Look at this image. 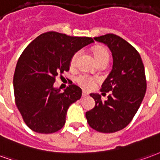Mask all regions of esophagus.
Here are the masks:
<instances>
[{
	"label": "esophagus",
	"mask_w": 160,
	"mask_h": 160,
	"mask_svg": "<svg viewBox=\"0 0 160 160\" xmlns=\"http://www.w3.org/2000/svg\"><path fill=\"white\" fill-rule=\"evenodd\" d=\"M87 95H88V93H87V92L82 91V97H86Z\"/></svg>",
	"instance_id": "1"
}]
</instances>
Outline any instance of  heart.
Segmentation results:
<instances>
[{
  "instance_id": "b5f03b06",
  "label": "heart",
  "mask_w": 160,
  "mask_h": 160,
  "mask_svg": "<svg viewBox=\"0 0 160 160\" xmlns=\"http://www.w3.org/2000/svg\"><path fill=\"white\" fill-rule=\"evenodd\" d=\"M93 54H94V58H95L97 62L101 61L102 59H108V58H109V54L107 53V51L102 47H95L93 49ZM78 55V53H76L73 54L72 59H71V66L75 65ZM77 82H78V84L81 85L83 88H91L92 87H94L95 79L88 75H80L77 78Z\"/></svg>"
}]
</instances>
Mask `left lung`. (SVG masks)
Listing matches in <instances>:
<instances>
[{
	"instance_id": "8db88e82",
	"label": "left lung",
	"mask_w": 160,
	"mask_h": 160,
	"mask_svg": "<svg viewBox=\"0 0 160 160\" xmlns=\"http://www.w3.org/2000/svg\"><path fill=\"white\" fill-rule=\"evenodd\" d=\"M94 39L112 52V69L101 88L102 94H111L105 101L99 94H90L95 106L86 112V118L99 132H117L131 122L143 101L147 90L145 69L139 53L123 38L107 34Z\"/></svg>"
}]
</instances>
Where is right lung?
Wrapping results in <instances>:
<instances>
[{"instance_id":"add662e5","label":"right lung","mask_w":160,"mask_h":160,"mask_svg":"<svg viewBox=\"0 0 160 160\" xmlns=\"http://www.w3.org/2000/svg\"><path fill=\"white\" fill-rule=\"evenodd\" d=\"M93 42L91 37L48 31L24 50L15 69L13 89L16 106L33 131L50 134L64 126L69 107L81 98L82 89L71 83L61 92L53 87L55 78L68 72L74 53Z\"/></svg>"}]
</instances>
